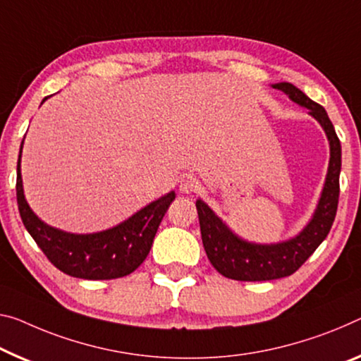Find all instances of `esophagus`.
<instances>
[{
    "label": "esophagus",
    "instance_id": "1",
    "mask_svg": "<svg viewBox=\"0 0 361 361\" xmlns=\"http://www.w3.org/2000/svg\"><path fill=\"white\" fill-rule=\"evenodd\" d=\"M198 187H200L198 179H197V177H193V176H187V177H184V179L180 180V190L184 192V193L197 192Z\"/></svg>",
    "mask_w": 361,
    "mask_h": 361
}]
</instances>
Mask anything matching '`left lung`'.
Returning a JSON list of instances; mask_svg holds the SVG:
<instances>
[{
    "mask_svg": "<svg viewBox=\"0 0 361 361\" xmlns=\"http://www.w3.org/2000/svg\"><path fill=\"white\" fill-rule=\"evenodd\" d=\"M289 95L292 102L305 106L310 114L323 126L331 147L329 169L326 184L321 193L318 208L308 226L290 240L276 245H257L242 240L227 229L207 203L197 200V212L202 231V240L208 259L218 273L234 281H273L290 276L312 257L319 243L328 237L334 223L339 203V174H341V142L326 109L314 103L305 93L289 82L273 85Z\"/></svg>",
    "mask_w": 361,
    "mask_h": 361,
    "instance_id": "obj_1",
    "label": "left lung"
}]
</instances>
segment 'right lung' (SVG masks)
<instances>
[{
  "label": "right lung",
  "mask_w": 361,
  "mask_h": 361,
  "mask_svg": "<svg viewBox=\"0 0 361 361\" xmlns=\"http://www.w3.org/2000/svg\"><path fill=\"white\" fill-rule=\"evenodd\" d=\"M16 195L22 223L49 262L66 274L90 281L118 279L134 273L145 262L166 209L176 198V193L169 192L113 229L97 234H69L43 223L27 204L22 188L20 154Z\"/></svg>",
  "instance_id": "add662e5"
}]
</instances>
